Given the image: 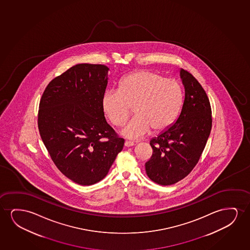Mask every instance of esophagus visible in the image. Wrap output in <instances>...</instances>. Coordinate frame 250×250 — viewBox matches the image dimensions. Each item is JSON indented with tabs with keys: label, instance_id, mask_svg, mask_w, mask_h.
Segmentation results:
<instances>
[{
	"label": "esophagus",
	"instance_id": "esophagus-1",
	"mask_svg": "<svg viewBox=\"0 0 250 250\" xmlns=\"http://www.w3.org/2000/svg\"><path fill=\"white\" fill-rule=\"evenodd\" d=\"M125 147H131V146H134V143L133 142H130V141H125Z\"/></svg>",
	"mask_w": 250,
	"mask_h": 250
}]
</instances>
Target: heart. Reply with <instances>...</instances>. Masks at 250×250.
<instances>
[{
    "label": "heart",
    "instance_id": "b5f03b06",
    "mask_svg": "<svg viewBox=\"0 0 250 250\" xmlns=\"http://www.w3.org/2000/svg\"><path fill=\"white\" fill-rule=\"evenodd\" d=\"M184 103L180 83L166 79L160 72L140 70L120 79L118 90H106L102 106L114 126H122L133 109L135 118L124 128L122 134L137 139L160 133L174 123Z\"/></svg>",
    "mask_w": 250,
    "mask_h": 250
}]
</instances>
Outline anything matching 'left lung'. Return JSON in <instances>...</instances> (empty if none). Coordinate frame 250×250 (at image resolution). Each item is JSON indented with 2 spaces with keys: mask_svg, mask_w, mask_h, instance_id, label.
<instances>
[{
  "mask_svg": "<svg viewBox=\"0 0 250 250\" xmlns=\"http://www.w3.org/2000/svg\"><path fill=\"white\" fill-rule=\"evenodd\" d=\"M185 101L174 125L150 141L153 154L145 163L147 177L161 185H174L198 163L212 129V109L204 89L190 72L180 70Z\"/></svg>",
  "mask_w": 250,
  "mask_h": 250,
  "instance_id": "obj_1",
  "label": "left lung"
}]
</instances>
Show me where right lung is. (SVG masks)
<instances>
[{"instance_id":"add662e5","label":"right lung","mask_w":250,"mask_h":250,"mask_svg":"<svg viewBox=\"0 0 250 250\" xmlns=\"http://www.w3.org/2000/svg\"><path fill=\"white\" fill-rule=\"evenodd\" d=\"M108 70L99 64L73 65L49 82L39 103L42 140L56 167L80 185L105 178L125 144L102 106Z\"/></svg>"}]
</instances>
